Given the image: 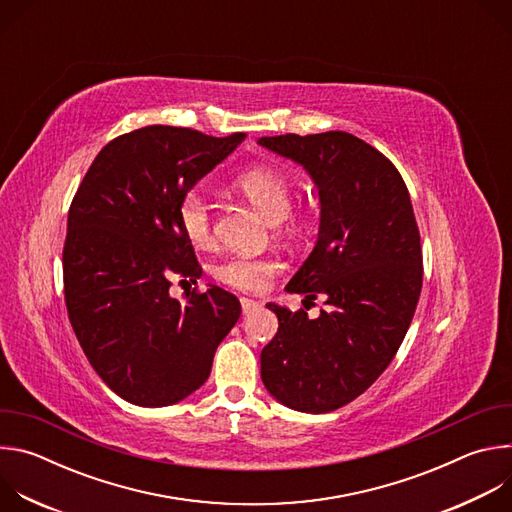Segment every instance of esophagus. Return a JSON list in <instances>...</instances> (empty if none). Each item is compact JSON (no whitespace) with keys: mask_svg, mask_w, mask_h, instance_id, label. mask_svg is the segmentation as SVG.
I'll use <instances>...</instances> for the list:
<instances>
[{"mask_svg":"<svg viewBox=\"0 0 512 512\" xmlns=\"http://www.w3.org/2000/svg\"><path fill=\"white\" fill-rule=\"evenodd\" d=\"M241 308H243V314H251V312L259 310L261 304L257 300H251V298H241Z\"/></svg>","mask_w":512,"mask_h":512,"instance_id":"34e87169","label":"esophagus"}]
</instances>
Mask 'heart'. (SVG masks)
I'll return each instance as SVG.
<instances>
[{"mask_svg":"<svg viewBox=\"0 0 512 512\" xmlns=\"http://www.w3.org/2000/svg\"><path fill=\"white\" fill-rule=\"evenodd\" d=\"M239 190L271 223H281L291 208V182L289 178L271 166H253L243 170L233 180ZM178 225L188 243L196 249H204L212 241L210 206L204 194L198 190L186 192L178 202ZM279 271L275 257H229L216 267V277L223 283L243 289L261 291L269 279Z\"/></svg>","mask_w":512,"mask_h":512,"instance_id":"obj_1","label":"heart"}]
</instances>
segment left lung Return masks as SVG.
Masks as SVG:
<instances>
[{
    "mask_svg": "<svg viewBox=\"0 0 512 512\" xmlns=\"http://www.w3.org/2000/svg\"><path fill=\"white\" fill-rule=\"evenodd\" d=\"M257 143L300 164L318 188V241L285 289L328 304L314 320L267 304L279 328L261 350V379L281 405L328 413L381 377L413 320L423 267L411 198L397 168L352 133Z\"/></svg>",
    "mask_w": 512,
    "mask_h": 512,
    "instance_id": "8db88e82",
    "label": "left lung"
}]
</instances>
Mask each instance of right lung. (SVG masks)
<instances>
[{"instance_id": "1", "label": "right lung", "mask_w": 512, "mask_h": 512, "mask_svg": "<svg viewBox=\"0 0 512 512\" xmlns=\"http://www.w3.org/2000/svg\"><path fill=\"white\" fill-rule=\"evenodd\" d=\"M243 139L135 129L105 145L72 198L62 251L68 320L95 373L133 405L166 407L200 389L241 316L223 287L176 300L170 285L200 277L178 202Z\"/></svg>"}]
</instances>
